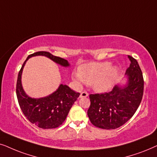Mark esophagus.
Here are the masks:
<instances>
[{"label":"esophagus","instance_id":"esophagus-1","mask_svg":"<svg viewBox=\"0 0 157 157\" xmlns=\"http://www.w3.org/2000/svg\"><path fill=\"white\" fill-rule=\"evenodd\" d=\"M88 96V93L86 91H83L80 93V98H86Z\"/></svg>","mask_w":157,"mask_h":157}]
</instances>
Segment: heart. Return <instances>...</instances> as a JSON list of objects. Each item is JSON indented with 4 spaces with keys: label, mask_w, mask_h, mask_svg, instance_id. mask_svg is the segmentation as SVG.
<instances>
[{
    "label": "heart",
    "mask_w": 157,
    "mask_h": 157,
    "mask_svg": "<svg viewBox=\"0 0 157 157\" xmlns=\"http://www.w3.org/2000/svg\"><path fill=\"white\" fill-rule=\"evenodd\" d=\"M118 73V68L111 67L109 62H90L81 65L79 72H73L72 78L77 85H90L95 91L103 93L111 88Z\"/></svg>",
    "instance_id": "b5f03b06"
}]
</instances>
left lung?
<instances>
[{"instance_id":"1","label":"left lung","mask_w":157,"mask_h":157,"mask_svg":"<svg viewBox=\"0 0 157 157\" xmlns=\"http://www.w3.org/2000/svg\"><path fill=\"white\" fill-rule=\"evenodd\" d=\"M131 61L126 71V86L116 85L110 92L90 95V105L87 116L92 124L103 129H115L123 126L132 117L141 103L144 94V77L136 59Z\"/></svg>"}]
</instances>
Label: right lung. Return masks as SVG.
Wrapping results in <instances>:
<instances>
[{"instance_id": "right-lung-1", "label": "right lung", "mask_w": 157, "mask_h": 157, "mask_svg": "<svg viewBox=\"0 0 157 157\" xmlns=\"http://www.w3.org/2000/svg\"><path fill=\"white\" fill-rule=\"evenodd\" d=\"M45 56L56 63L68 67L67 60L56 57L48 52H37L28 56L18 72L16 83V95L23 113L31 124L44 129L55 128L65 121L70 108L80 93L71 90L67 85L61 84L59 88L49 96L31 98L25 93L21 85V74L26 62L33 56Z\"/></svg>"}]
</instances>
